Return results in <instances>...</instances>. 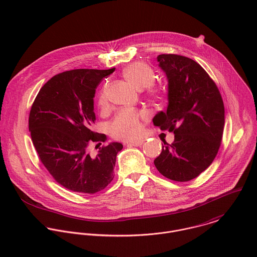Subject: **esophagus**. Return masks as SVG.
<instances>
[{"mask_svg": "<svg viewBox=\"0 0 257 257\" xmlns=\"http://www.w3.org/2000/svg\"><path fill=\"white\" fill-rule=\"evenodd\" d=\"M143 145V141H136V142H130L127 144L128 147H140Z\"/></svg>", "mask_w": 257, "mask_h": 257, "instance_id": "esophagus-1", "label": "esophagus"}]
</instances>
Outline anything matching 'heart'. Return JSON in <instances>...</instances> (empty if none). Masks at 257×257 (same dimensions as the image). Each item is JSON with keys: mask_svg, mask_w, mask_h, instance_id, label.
<instances>
[{"mask_svg": "<svg viewBox=\"0 0 257 257\" xmlns=\"http://www.w3.org/2000/svg\"><path fill=\"white\" fill-rule=\"evenodd\" d=\"M123 76L137 89L147 88L151 96L156 99L161 97V90L155 85V73L153 69L144 62H134L123 69ZM99 108L107 106V85H103L97 96ZM145 118L144 113L131 108H125L118 111L109 129L111 135L118 140L130 141L137 139L142 132L141 119Z\"/></svg>", "mask_w": 257, "mask_h": 257, "instance_id": "heart-1", "label": "heart"}]
</instances>
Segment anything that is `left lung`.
Masks as SVG:
<instances>
[{"instance_id": "1", "label": "left lung", "mask_w": 257, "mask_h": 257, "mask_svg": "<svg viewBox=\"0 0 257 257\" xmlns=\"http://www.w3.org/2000/svg\"><path fill=\"white\" fill-rule=\"evenodd\" d=\"M159 66L168 78V107L153 118L155 126L174 132L175 140L155 159L157 170L176 182H188L208 168L218 152L224 127L219 90L195 60L160 54Z\"/></svg>"}]
</instances>
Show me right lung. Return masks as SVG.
<instances>
[{
	"label": "right lung",
	"instance_id": "1",
	"mask_svg": "<svg viewBox=\"0 0 257 257\" xmlns=\"http://www.w3.org/2000/svg\"><path fill=\"white\" fill-rule=\"evenodd\" d=\"M110 69H73L52 77L32 105L29 130L36 151L52 178L69 191L95 194L114 178L117 153L123 148L112 142L91 155V143L106 141L92 131L95 121V89ZM98 145V144H97Z\"/></svg>",
	"mask_w": 257,
	"mask_h": 257
}]
</instances>
